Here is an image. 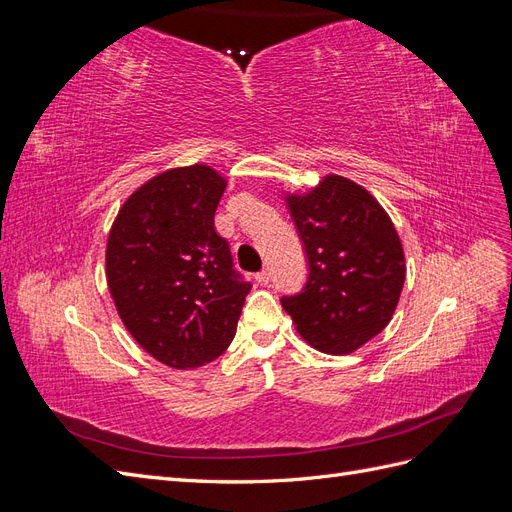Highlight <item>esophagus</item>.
<instances>
[{
  "mask_svg": "<svg viewBox=\"0 0 512 512\" xmlns=\"http://www.w3.org/2000/svg\"><path fill=\"white\" fill-rule=\"evenodd\" d=\"M256 282H258L260 286L269 284V282H271V271H269V269H262V271H258V273H256Z\"/></svg>",
  "mask_w": 512,
  "mask_h": 512,
  "instance_id": "1",
  "label": "esophagus"
}]
</instances>
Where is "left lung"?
Masks as SVG:
<instances>
[{
    "instance_id": "8db88e82",
    "label": "left lung",
    "mask_w": 512,
    "mask_h": 512,
    "mask_svg": "<svg viewBox=\"0 0 512 512\" xmlns=\"http://www.w3.org/2000/svg\"><path fill=\"white\" fill-rule=\"evenodd\" d=\"M284 198L305 245L309 277L282 307L312 348L335 356L359 350L391 322L406 280L404 245L389 213L342 175Z\"/></svg>"
}]
</instances>
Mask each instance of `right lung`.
<instances>
[{
  "instance_id": "add662e5",
  "label": "right lung",
  "mask_w": 512,
  "mask_h": 512,
  "mask_svg": "<svg viewBox=\"0 0 512 512\" xmlns=\"http://www.w3.org/2000/svg\"><path fill=\"white\" fill-rule=\"evenodd\" d=\"M226 177L207 164L151 177L121 205L106 241V284L123 327L173 369L230 346L250 284L213 224Z\"/></svg>"
}]
</instances>
